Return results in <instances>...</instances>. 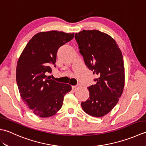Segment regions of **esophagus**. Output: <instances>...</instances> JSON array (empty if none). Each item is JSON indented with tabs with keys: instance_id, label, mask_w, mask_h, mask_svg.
Listing matches in <instances>:
<instances>
[{
	"instance_id": "esophagus-1",
	"label": "esophagus",
	"mask_w": 146,
	"mask_h": 146,
	"mask_svg": "<svg viewBox=\"0 0 146 146\" xmlns=\"http://www.w3.org/2000/svg\"><path fill=\"white\" fill-rule=\"evenodd\" d=\"M80 86V85H75V86H72V88L73 90H76V89H78L79 87Z\"/></svg>"
}]
</instances>
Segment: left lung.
Returning a JSON list of instances; mask_svg holds the SVG:
<instances>
[{
    "label": "left lung",
    "instance_id": "8db88e82",
    "mask_svg": "<svg viewBox=\"0 0 146 146\" xmlns=\"http://www.w3.org/2000/svg\"><path fill=\"white\" fill-rule=\"evenodd\" d=\"M75 38L85 64L97 74L95 85L88 87L90 97L82 102L89 115L102 117L109 113L119 102L125 85V70L122 52L116 41L98 30H83Z\"/></svg>",
    "mask_w": 146,
    "mask_h": 146
}]
</instances>
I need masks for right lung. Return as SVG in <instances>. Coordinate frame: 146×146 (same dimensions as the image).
Segmentation results:
<instances>
[{
  "mask_svg": "<svg viewBox=\"0 0 146 146\" xmlns=\"http://www.w3.org/2000/svg\"><path fill=\"white\" fill-rule=\"evenodd\" d=\"M74 33L50 31L37 33L18 59L16 82L21 97L36 115L46 118L61 109L63 98L71 90L69 84L58 83L45 75L55 66L58 49L74 38Z\"/></svg>",
  "mask_w": 146,
  "mask_h": 146,
  "instance_id": "right-lung-1",
  "label": "right lung"
}]
</instances>
